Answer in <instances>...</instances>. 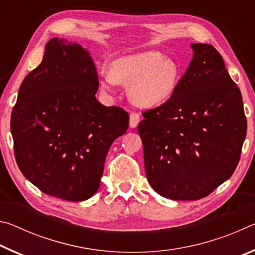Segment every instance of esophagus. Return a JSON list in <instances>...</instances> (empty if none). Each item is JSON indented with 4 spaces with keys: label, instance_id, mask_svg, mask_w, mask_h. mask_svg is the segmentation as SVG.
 <instances>
[{
    "label": "esophagus",
    "instance_id": "34e87169",
    "mask_svg": "<svg viewBox=\"0 0 255 255\" xmlns=\"http://www.w3.org/2000/svg\"><path fill=\"white\" fill-rule=\"evenodd\" d=\"M139 122V115L136 114V112H131V114L129 115V126H130V128H136Z\"/></svg>",
    "mask_w": 255,
    "mask_h": 255
}]
</instances>
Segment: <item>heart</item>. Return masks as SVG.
<instances>
[{
    "label": "heart",
    "mask_w": 255,
    "mask_h": 255,
    "mask_svg": "<svg viewBox=\"0 0 255 255\" xmlns=\"http://www.w3.org/2000/svg\"><path fill=\"white\" fill-rule=\"evenodd\" d=\"M180 80V70L173 59L159 51H143L115 59L110 71L100 73V86L111 92L119 83L129 85L128 97L133 105L152 108L173 96Z\"/></svg>",
    "instance_id": "obj_1"
}]
</instances>
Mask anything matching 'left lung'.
I'll return each instance as SVG.
<instances>
[{"label":"left lung","mask_w":255,"mask_h":255,"mask_svg":"<svg viewBox=\"0 0 255 255\" xmlns=\"http://www.w3.org/2000/svg\"><path fill=\"white\" fill-rule=\"evenodd\" d=\"M191 48L173 96L138 125L148 182L173 200L201 199L230 179L247 136L242 94L222 55L207 44Z\"/></svg>","instance_id":"left-lung-1"}]
</instances>
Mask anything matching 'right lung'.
<instances>
[{
	"mask_svg": "<svg viewBox=\"0 0 255 255\" xmlns=\"http://www.w3.org/2000/svg\"><path fill=\"white\" fill-rule=\"evenodd\" d=\"M98 89L88 50L62 38L47 42L40 65L20 85L10 125L16 164L46 195L83 201L100 187L108 150L129 116L101 105Z\"/></svg>",
	"mask_w": 255,
	"mask_h": 255,
	"instance_id": "right-lung-1",
	"label": "right lung"
}]
</instances>
